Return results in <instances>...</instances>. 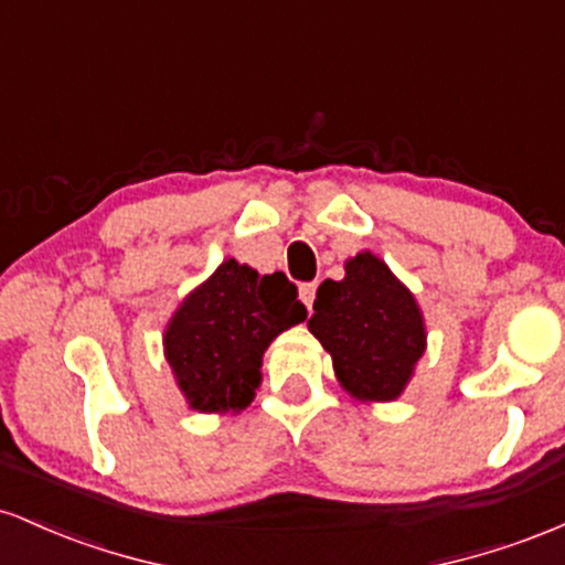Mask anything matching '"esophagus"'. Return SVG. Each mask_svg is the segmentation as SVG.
<instances>
[{"instance_id": "34e87169", "label": "esophagus", "mask_w": 565, "mask_h": 565, "mask_svg": "<svg viewBox=\"0 0 565 565\" xmlns=\"http://www.w3.org/2000/svg\"><path fill=\"white\" fill-rule=\"evenodd\" d=\"M300 300L305 302V308L313 310V300H316V284H302L300 287Z\"/></svg>"}]
</instances>
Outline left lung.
<instances>
[{
    "mask_svg": "<svg viewBox=\"0 0 565 565\" xmlns=\"http://www.w3.org/2000/svg\"><path fill=\"white\" fill-rule=\"evenodd\" d=\"M308 329L332 355L342 391L364 404L401 398L427 348L417 297L369 249L348 257L342 281L321 284Z\"/></svg>",
    "mask_w": 565,
    "mask_h": 565,
    "instance_id": "left-lung-1",
    "label": "left lung"
}]
</instances>
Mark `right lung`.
I'll use <instances>...</instances> for the list:
<instances>
[{
    "label": "right lung",
    "instance_id": "obj_1",
    "mask_svg": "<svg viewBox=\"0 0 565 565\" xmlns=\"http://www.w3.org/2000/svg\"><path fill=\"white\" fill-rule=\"evenodd\" d=\"M308 310L284 274L260 276L233 257L188 291L164 329V359L193 412L238 414L255 401L263 355Z\"/></svg>",
    "mask_w": 565,
    "mask_h": 565
}]
</instances>
